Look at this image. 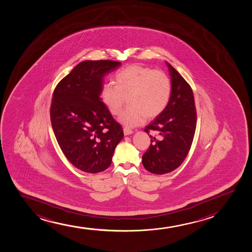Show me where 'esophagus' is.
<instances>
[{"mask_svg": "<svg viewBox=\"0 0 252 252\" xmlns=\"http://www.w3.org/2000/svg\"><path fill=\"white\" fill-rule=\"evenodd\" d=\"M133 133V131L130 128H128V127H125L124 128V133H125V135H129V134H132Z\"/></svg>", "mask_w": 252, "mask_h": 252, "instance_id": "obj_1", "label": "esophagus"}]
</instances>
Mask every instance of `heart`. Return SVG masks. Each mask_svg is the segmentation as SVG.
<instances>
[{
    "label": "heart",
    "instance_id": "1",
    "mask_svg": "<svg viewBox=\"0 0 252 252\" xmlns=\"http://www.w3.org/2000/svg\"><path fill=\"white\" fill-rule=\"evenodd\" d=\"M114 83L102 86L101 101L112 115L118 116L128 98L130 106L119 117L122 124L127 127L142 125L147 118H157L171 100V79L159 69L132 64L115 73Z\"/></svg>",
    "mask_w": 252,
    "mask_h": 252
}]
</instances>
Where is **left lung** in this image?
<instances>
[{"label": "left lung", "mask_w": 252, "mask_h": 252, "mask_svg": "<svg viewBox=\"0 0 252 252\" xmlns=\"http://www.w3.org/2000/svg\"><path fill=\"white\" fill-rule=\"evenodd\" d=\"M172 84L171 100L165 110L145 127L151 144L142 163L151 173L162 175L182 165L193 141L197 111L191 86L167 63Z\"/></svg>", "instance_id": "obj_1"}]
</instances>
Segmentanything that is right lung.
Returning a JSON list of instances; mask_svg holds the SVG:
<instances>
[{"mask_svg": "<svg viewBox=\"0 0 252 252\" xmlns=\"http://www.w3.org/2000/svg\"><path fill=\"white\" fill-rule=\"evenodd\" d=\"M120 65L113 61H86L55 87L50 119L61 151L87 173L109 167L124 131L101 101L102 77Z\"/></svg>", "mask_w": 252, "mask_h": 252, "instance_id": "right-lung-1", "label": "right lung"}]
</instances>
